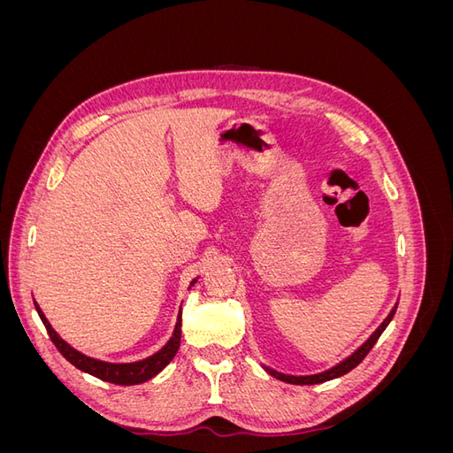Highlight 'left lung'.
Returning a JSON list of instances; mask_svg holds the SVG:
<instances>
[{
    "label": "left lung",
    "mask_w": 453,
    "mask_h": 453,
    "mask_svg": "<svg viewBox=\"0 0 453 453\" xmlns=\"http://www.w3.org/2000/svg\"><path fill=\"white\" fill-rule=\"evenodd\" d=\"M395 311H396V306L391 310V313L388 315L386 321H383V323L376 328V333H374L372 336H370V338L365 342V344L351 355V357H348L346 361H342V363H340V365H336L334 368L326 370V372L313 374V376H287V374L276 372V370H272V368H268V366H266V372H268V374H272L273 378L281 380V381H287V383H296V386H313V383H323V381H328V380H333V378L344 376V374H348V372H349V370H353L355 366H357V365L366 357L368 351L374 348V344L378 342V338L381 336V333H383V331H386V326H388V325H389V321L393 319Z\"/></svg>",
    "instance_id": "8db88e82"
}]
</instances>
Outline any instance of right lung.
<instances>
[{"mask_svg": "<svg viewBox=\"0 0 453 453\" xmlns=\"http://www.w3.org/2000/svg\"><path fill=\"white\" fill-rule=\"evenodd\" d=\"M34 304H35V310L39 313L41 321H43V325L47 328L52 344L57 346V349L64 355L67 361H70L73 366H77L79 370H83V372H88V374L100 378L104 381H109V383H117V386H135V383H143L153 376H157L160 370L175 357L177 349H180L181 313H180V318H177L172 340L158 353H155L153 357L138 361V363H128V365H113V363L96 361L92 357H87V355H83V353H79L72 346H67L65 342L57 334V331H54V328L50 326V323L47 321V318L43 315V311H41V308L37 306L35 300H34Z\"/></svg>", "mask_w": 453, "mask_h": 453, "instance_id": "add662e5", "label": "right lung"}]
</instances>
